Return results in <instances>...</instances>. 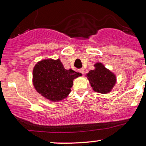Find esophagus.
<instances>
[{
	"label": "esophagus",
	"instance_id": "34e87169",
	"mask_svg": "<svg viewBox=\"0 0 146 146\" xmlns=\"http://www.w3.org/2000/svg\"><path fill=\"white\" fill-rule=\"evenodd\" d=\"M79 71H80V73H81L82 75L84 74V68H80V69L79 70Z\"/></svg>",
	"mask_w": 146,
	"mask_h": 146
}]
</instances>
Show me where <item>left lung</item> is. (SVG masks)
Segmentation results:
<instances>
[{
  "label": "left lung",
  "instance_id": "1",
  "mask_svg": "<svg viewBox=\"0 0 146 146\" xmlns=\"http://www.w3.org/2000/svg\"><path fill=\"white\" fill-rule=\"evenodd\" d=\"M95 69L86 74L90 86L95 92L106 94L111 91L116 83V76L103 64L98 62L94 64Z\"/></svg>",
  "mask_w": 146,
  "mask_h": 146
}]
</instances>
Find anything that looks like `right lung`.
<instances>
[{
  "label": "right lung",
  "mask_w": 146,
  "mask_h": 146,
  "mask_svg": "<svg viewBox=\"0 0 146 146\" xmlns=\"http://www.w3.org/2000/svg\"><path fill=\"white\" fill-rule=\"evenodd\" d=\"M82 74L66 70L60 59L38 62L33 70V84L36 91L51 102H60L71 93L73 80Z\"/></svg>",
  "instance_id": "obj_1"
}]
</instances>
